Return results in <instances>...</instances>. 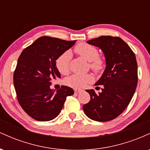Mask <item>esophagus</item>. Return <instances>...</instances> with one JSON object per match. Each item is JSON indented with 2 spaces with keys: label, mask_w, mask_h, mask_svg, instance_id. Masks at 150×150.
I'll return each mask as SVG.
<instances>
[{
  "label": "esophagus",
  "mask_w": 150,
  "mask_h": 150,
  "mask_svg": "<svg viewBox=\"0 0 150 150\" xmlns=\"http://www.w3.org/2000/svg\"><path fill=\"white\" fill-rule=\"evenodd\" d=\"M74 92H75V93H80L82 92V90H81V89H74Z\"/></svg>",
  "instance_id": "obj_1"
}]
</instances>
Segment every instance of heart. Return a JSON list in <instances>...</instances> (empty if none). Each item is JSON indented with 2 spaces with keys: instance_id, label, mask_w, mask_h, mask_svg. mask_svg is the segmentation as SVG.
I'll return each mask as SVG.
<instances>
[{
  "instance_id": "1",
  "label": "heart",
  "mask_w": 150,
  "mask_h": 150,
  "mask_svg": "<svg viewBox=\"0 0 150 150\" xmlns=\"http://www.w3.org/2000/svg\"><path fill=\"white\" fill-rule=\"evenodd\" d=\"M75 51L82 58L89 62V68L93 71L99 73L104 68V60L99 56V52L95 46L87 44L80 43L75 46ZM70 53L65 51L58 56L56 61L57 70L62 75H66L69 71ZM93 80V77L89 74L87 75H73L65 80V85L74 89H82Z\"/></svg>"
}]
</instances>
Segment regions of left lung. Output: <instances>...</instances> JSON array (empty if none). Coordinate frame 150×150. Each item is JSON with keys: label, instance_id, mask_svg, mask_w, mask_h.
I'll return each mask as SVG.
<instances>
[{"label": "left lung", "instance_id": "8db88e82", "mask_svg": "<svg viewBox=\"0 0 150 150\" xmlns=\"http://www.w3.org/2000/svg\"><path fill=\"white\" fill-rule=\"evenodd\" d=\"M102 50L106 68L95 85H103L101 92L87 89L90 101L83 106L90 119L109 121L123 112L130 104L137 84L135 55L121 38L101 36L87 42Z\"/></svg>", "mask_w": 150, "mask_h": 150}]
</instances>
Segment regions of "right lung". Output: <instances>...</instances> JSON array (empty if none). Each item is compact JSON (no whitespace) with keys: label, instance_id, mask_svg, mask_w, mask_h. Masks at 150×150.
Wrapping results in <instances>:
<instances>
[{"label":"right lung","instance_id":"1","mask_svg":"<svg viewBox=\"0 0 150 150\" xmlns=\"http://www.w3.org/2000/svg\"><path fill=\"white\" fill-rule=\"evenodd\" d=\"M75 42L39 37L18 58L13 75L17 98L22 109L34 119H54L61 113L66 97L74 94L73 89L67 86H61L56 92L50 86L53 79L61 77L56 59Z\"/></svg>","mask_w":150,"mask_h":150}]
</instances>
